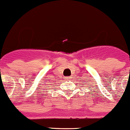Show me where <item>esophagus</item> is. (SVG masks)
Returning <instances> with one entry per match:
<instances>
[{
  "label": "esophagus",
  "mask_w": 130,
  "mask_h": 130,
  "mask_svg": "<svg viewBox=\"0 0 130 130\" xmlns=\"http://www.w3.org/2000/svg\"><path fill=\"white\" fill-rule=\"evenodd\" d=\"M65 80H70V78H68V77L66 78H65Z\"/></svg>",
  "instance_id": "1"
}]
</instances>
